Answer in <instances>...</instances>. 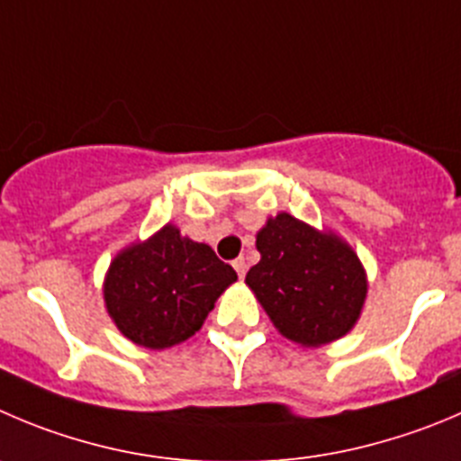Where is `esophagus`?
I'll return each instance as SVG.
<instances>
[{"mask_svg": "<svg viewBox=\"0 0 461 461\" xmlns=\"http://www.w3.org/2000/svg\"><path fill=\"white\" fill-rule=\"evenodd\" d=\"M233 267L235 271H238L240 278H244V274H247V260H244V258H238V260L233 262Z\"/></svg>", "mask_w": 461, "mask_h": 461, "instance_id": "1", "label": "esophagus"}]
</instances>
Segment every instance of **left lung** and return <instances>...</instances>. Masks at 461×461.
Returning a JSON list of instances; mask_svg holds the SVG:
<instances>
[{"mask_svg": "<svg viewBox=\"0 0 461 461\" xmlns=\"http://www.w3.org/2000/svg\"><path fill=\"white\" fill-rule=\"evenodd\" d=\"M256 247L260 262L249 269L247 285L287 339L321 346L355 326L366 276L348 244L280 212L258 233Z\"/></svg>", "mask_w": 461, "mask_h": 461, "instance_id": "left-lung-1", "label": "left lung"}]
</instances>
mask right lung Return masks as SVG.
<instances>
[{"mask_svg": "<svg viewBox=\"0 0 461 461\" xmlns=\"http://www.w3.org/2000/svg\"><path fill=\"white\" fill-rule=\"evenodd\" d=\"M238 274L208 244L181 238L172 223L113 260L104 299L124 337L144 348H169L203 326L219 294Z\"/></svg>", "mask_w": 461, "mask_h": 461, "instance_id": "1", "label": "right lung"}]
</instances>
